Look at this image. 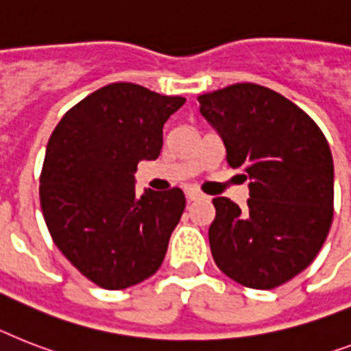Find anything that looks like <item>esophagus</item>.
Here are the masks:
<instances>
[{"label":"esophagus","mask_w":351,"mask_h":351,"mask_svg":"<svg viewBox=\"0 0 351 351\" xmlns=\"http://www.w3.org/2000/svg\"><path fill=\"white\" fill-rule=\"evenodd\" d=\"M185 196H187V200L193 202V200H200L202 198V193L196 189H187L185 191Z\"/></svg>","instance_id":"34e87169"}]
</instances>
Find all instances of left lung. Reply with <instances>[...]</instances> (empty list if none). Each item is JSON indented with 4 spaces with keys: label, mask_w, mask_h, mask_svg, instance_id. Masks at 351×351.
<instances>
[{
    "label": "left lung",
    "mask_w": 351,
    "mask_h": 351,
    "mask_svg": "<svg viewBox=\"0 0 351 351\" xmlns=\"http://www.w3.org/2000/svg\"><path fill=\"white\" fill-rule=\"evenodd\" d=\"M200 113L227 149V164L249 178L240 209L213 200L210 252L225 276L270 290L308 267L333 218V160L326 136L294 102L270 88L238 82L198 95Z\"/></svg>",
    "instance_id": "obj_1"
}]
</instances>
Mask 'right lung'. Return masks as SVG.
I'll use <instances>...</instances> for the list:
<instances>
[{"label":"right lung","instance_id":"obj_1","mask_svg":"<svg viewBox=\"0 0 351 351\" xmlns=\"http://www.w3.org/2000/svg\"><path fill=\"white\" fill-rule=\"evenodd\" d=\"M185 102L113 82L64 113L43 162L39 200L53 243L101 289L122 290L160 269L185 209L182 189L135 193L141 160H155L162 128Z\"/></svg>","mask_w":351,"mask_h":351}]
</instances>
